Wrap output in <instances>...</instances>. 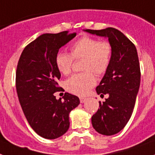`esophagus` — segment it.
<instances>
[{"instance_id":"1","label":"esophagus","mask_w":155,"mask_h":155,"mask_svg":"<svg viewBox=\"0 0 155 155\" xmlns=\"http://www.w3.org/2000/svg\"><path fill=\"white\" fill-rule=\"evenodd\" d=\"M87 100V98H80V101H81V104H83V103H84L85 101Z\"/></svg>"}]
</instances>
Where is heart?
<instances>
[{
	"instance_id": "1",
	"label": "heart",
	"mask_w": 155,
	"mask_h": 155,
	"mask_svg": "<svg viewBox=\"0 0 155 155\" xmlns=\"http://www.w3.org/2000/svg\"><path fill=\"white\" fill-rule=\"evenodd\" d=\"M70 53L57 52L55 64L63 74L71 71L73 61L83 58L81 71L72 74L65 81V88L74 94L83 96L94 86L95 75L100 76L108 70L113 57V48L108 41L98 40L92 37H81L70 46Z\"/></svg>"
}]
</instances>
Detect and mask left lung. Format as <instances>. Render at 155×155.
Wrapping results in <instances>:
<instances>
[{
  "mask_svg": "<svg viewBox=\"0 0 155 155\" xmlns=\"http://www.w3.org/2000/svg\"><path fill=\"white\" fill-rule=\"evenodd\" d=\"M85 31L108 38L113 48L109 68L96 88L98 94H107L108 98L99 102V108L91 118L97 132L112 136L124 128L133 113L140 83L138 54L134 43L118 29Z\"/></svg>",
  "mask_w": 155,
  "mask_h": 155,
  "instance_id": "1",
  "label": "left lung"
}]
</instances>
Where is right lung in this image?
Returning a JSON list of instances; mask_svg holds the SVG:
<instances>
[{
	"instance_id": "right-lung-1",
	"label": "right lung",
	"mask_w": 155,
	"mask_h": 155,
	"mask_svg": "<svg viewBox=\"0 0 155 155\" xmlns=\"http://www.w3.org/2000/svg\"><path fill=\"white\" fill-rule=\"evenodd\" d=\"M76 34L63 31L44 34L23 50L16 69L15 85L19 104L35 132L45 139H56L67 131L69 113L80 104L77 96L65 93L57 100L55 93L62 90L57 81L60 71L55 64L59 49Z\"/></svg>"
}]
</instances>
